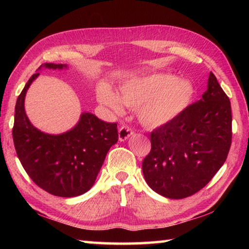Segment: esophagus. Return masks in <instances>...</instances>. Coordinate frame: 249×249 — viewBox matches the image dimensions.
Instances as JSON below:
<instances>
[{
    "label": "esophagus",
    "instance_id": "esophagus-1",
    "mask_svg": "<svg viewBox=\"0 0 249 249\" xmlns=\"http://www.w3.org/2000/svg\"><path fill=\"white\" fill-rule=\"evenodd\" d=\"M134 135V130L127 127V126H122L119 129V140L120 141H125L127 140L129 137Z\"/></svg>",
    "mask_w": 249,
    "mask_h": 249
}]
</instances>
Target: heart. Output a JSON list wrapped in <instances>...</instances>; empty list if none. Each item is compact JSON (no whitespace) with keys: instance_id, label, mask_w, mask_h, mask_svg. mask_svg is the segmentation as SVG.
<instances>
[{"instance_id":"1","label":"heart","mask_w":249,"mask_h":249,"mask_svg":"<svg viewBox=\"0 0 249 249\" xmlns=\"http://www.w3.org/2000/svg\"><path fill=\"white\" fill-rule=\"evenodd\" d=\"M194 93L192 83L171 73H152L130 79L120 89L123 104L139 109V120L147 128L160 127L176 120L186 110ZM98 99L113 112H122L121 100L109 88L99 89Z\"/></svg>"}]
</instances>
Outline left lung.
Returning <instances> with one entry per match:
<instances>
[{
  "label": "left lung",
  "mask_w": 249,
  "mask_h": 249,
  "mask_svg": "<svg viewBox=\"0 0 249 249\" xmlns=\"http://www.w3.org/2000/svg\"><path fill=\"white\" fill-rule=\"evenodd\" d=\"M231 139L230 100L210 72L202 98L151 133V152L142 162L147 185L169 199L196 194L224 165Z\"/></svg>",
  "instance_id": "obj_1"
}]
</instances>
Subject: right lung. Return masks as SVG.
<instances>
[{
  "mask_svg": "<svg viewBox=\"0 0 249 249\" xmlns=\"http://www.w3.org/2000/svg\"><path fill=\"white\" fill-rule=\"evenodd\" d=\"M63 70L65 64L45 63L41 68ZM34 73L18 96L13 139L25 172L37 186L57 197H77L91 189L110 147L118 142V125L106 123L89 112L81 114L75 127L50 135L34 127L24 110V98Z\"/></svg>",
  "mask_w": 249,
  "mask_h": 249,
  "instance_id": "1",
  "label": "right lung"
}]
</instances>
